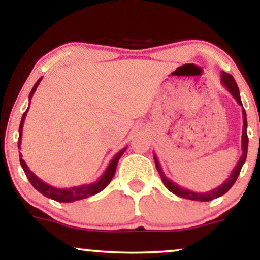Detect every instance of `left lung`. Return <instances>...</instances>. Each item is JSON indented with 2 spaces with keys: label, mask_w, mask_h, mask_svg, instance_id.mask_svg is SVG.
<instances>
[{
  "label": "left lung",
  "mask_w": 260,
  "mask_h": 260,
  "mask_svg": "<svg viewBox=\"0 0 260 260\" xmlns=\"http://www.w3.org/2000/svg\"><path fill=\"white\" fill-rule=\"evenodd\" d=\"M221 83L222 85L225 86V89L228 90L232 96L235 98V100L237 101V104L240 106L242 105V101H241V96H240V90H238V86L236 84L234 77L231 74L226 73V72H221ZM242 116H243V128H242V155H241L240 160L236 164L235 169L232 170L231 175L229 176V178H226V181L223 182L222 184H220L219 187L214 188V189L208 190V192H193V190L187 189V188H183L181 186H178L177 183H175L174 181L170 180L164 174L162 169H161L159 160H157L156 155L154 154V160H155V165H156L157 171H159V175L161 177V181L162 183L165 184V187L168 188L170 192H172L174 194L181 197V198H186V199H190V201H198V202H209L213 201V199L219 198L225 194L226 192L234 186V183L237 180L238 175H240L241 169H242L244 161L247 159V151H248V136H247V116H246V111L244 109H242Z\"/></svg>",
  "instance_id": "left-lung-1"
}]
</instances>
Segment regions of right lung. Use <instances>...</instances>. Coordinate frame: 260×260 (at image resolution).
<instances>
[{
    "mask_svg": "<svg viewBox=\"0 0 260 260\" xmlns=\"http://www.w3.org/2000/svg\"><path fill=\"white\" fill-rule=\"evenodd\" d=\"M40 80H41V78L39 79L37 83H35V85L32 86L30 94H29V105H30L31 98H32V95H34L35 90H37L38 85L40 84ZM28 109H29V107H28ZM28 109H26V111L23 113L22 121H20L19 138H18V148H20V143H22L23 124H24V120H25L26 112H28ZM126 149L127 148H123L122 150L118 151V153L116 154L115 156H113V159L110 161L109 166H107L105 172H104L103 176H101V177L96 182H92V183H90V184H82V186L71 187V188H57V187L50 186L49 183H46V182L40 180V178H39L37 175H34L30 171V170H29L28 165L25 164V161L22 159V157H23L22 153H19V157H20L19 160H20V165H22L23 170H24L26 177H28V180L30 181L32 187H34L35 189L38 190V192H40L43 196L47 197V198H50V199H53V201H56V202L72 203V202H76V201H80V199L88 198V197L98 194V193L101 192L104 188H106L107 184L111 182L113 175H115L116 168H117L118 160H120L122 154L126 151Z\"/></svg>",
    "mask_w": 260,
    "mask_h": 260,
    "instance_id": "obj_1",
    "label": "right lung"
}]
</instances>
